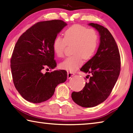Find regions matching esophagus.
<instances>
[{"label": "esophagus", "instance_id": "obj_1", "mask_svg": "<svg viewBox=\"0 0 133 133\" xmlns=\"http://www.w3.org/2000/svg\"><path fill=\"white\" fill-rule=\"evenodd\" d=\"M74 75H75V73H72V72H69V71L67 72V78H68L69 79L71 78Z\"/></svg>", "mask_w": 133, "mask_h": 133}]
</instances>
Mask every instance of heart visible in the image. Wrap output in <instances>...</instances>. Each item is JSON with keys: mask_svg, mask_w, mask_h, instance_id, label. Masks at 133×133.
<instances>
[{"mask_svg": "<svg viewBox=\"0 0 133 133\" xmlns=\"http://www.w3.org/2000/svg\"><path fill=\"white\" fill-rule=\"evenodd\" d=\"M63 36V39L57 36L53 40V50L57 57H61L63 56L67 45H72L73 55L60 63V67L74 71L83 64V58L89 60L94 56L98 46V35L94 29L76 24L67 28L64 31Z\"/></svg>", "mask_w": 133, "mask_h": 133, "instance_id": "1", "label": "heart"}]
</instances>
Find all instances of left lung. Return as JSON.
<instances>
[{
  "label": "left lung",
  "instance_id": "obj_1",
  "mask_svg": "<svg viewBox=\"0 0 133 133\" xmlns=\"http://www.w3.org/2000/svg\"><path fill=\"white\" fill-rule=\"evenodd\" d=\"M100 35V44L97 53L83 65L80 70L88 75L89 80L82 90L74 91L71 98L83 107H93L106 100L111 93L120 75V53L116 42L107 28L90 23Z\"/></svg>",
  "mask_w": 133,
  "mask_h": 133
}]
</instances>
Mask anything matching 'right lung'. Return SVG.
Returning a JSON list of instances; mask_svg holds the SVG:
<instances>
[{"instance_id":"1","label":"right lung","mask_w":133,"mask_h":133,"mask_svg":"<svg viewBox=\"0 0 133 133\" xmlns=\"http://www.w3.org/2000/svg\"><path fill=\"white\" fill-rule=\"evenodd\" d=\"M67 24L61 20L39 22L23 33L15 44L10 60L13 83L22 97L29 102L49 100L57 85L67 80L64 70L43 73V69H53L57 66L53 42Z\"/></svg>"}]
</instances>
